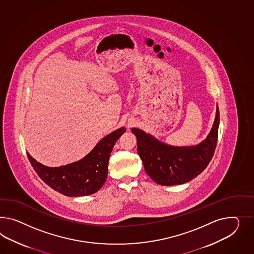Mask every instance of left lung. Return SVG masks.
Here are the masks:
<instances>
[{
	"instance_id": "1",
	"label": "left lung",
	"mask_w": 254,
	"mask_h": 254,
	"mask_svg": "<svg viewBox=\"0 0 254 254\" xmlns=\"http://www.w3.org/2000/svg\"><path fill=\"white\" fill-rule=\"evenodd\" d=\"M219 109L213 128L205 139L197 146L173 147L160 142L144 131L132 128L137 137V153L148 176L157 184H184L196 178L211 162L218 139Z\"/></svg>"
}]
</instances>
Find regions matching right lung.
Segmentation results:
<instances>
[{
  "label": "right lung",
  "mask_w": 254,
  "mask_h": 254,
  "mask_svg": "<svg viewBox=\"0 0 254 254\" xmlns=\"http://www.w3.org/2000/svg\"><path fill=\"white\" fill-rule=\"evenodd\" d=\"M125 132V127L114 131L102 138L86 157L70 165L48 167L38 163L28 153V160L38 176L55 191L68 197L90 195L104 184L110 154Z\"/></svg>",
  "instance_id": "right-lung-1"
}]
</instances>
